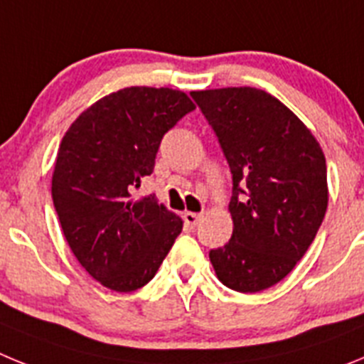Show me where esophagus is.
Returning a JSON list of instances; mask_svg holds the SVG:
<instances>
[{"label":"esophagus","mask_w":364,"mask_h":364,"mask_svg":"<svg viewBox=\"0 0 364 364\" xmlns=\"http://www.w3.org/2000/svg\"><path fill=\"white\" fill-rule=\"evenodd\" d=\"M184 222L188 224V226L195 228L200 222V215L198 213H191V211H186L184 213Z\"/></svg>","instance_id":"obj_1"}]
</instances>
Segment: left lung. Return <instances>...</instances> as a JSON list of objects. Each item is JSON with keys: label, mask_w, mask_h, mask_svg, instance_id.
I'll return each instance as SVG.
<instances>
[{"label": "left lung", "mask_w": 364, "mask_h": 364, "mask_svg": "<svg viewBox=\"0 0 364 364\" xmlns=\"http://www.w3.org/2000/svg\"><path fill=\"white\" fill-rule=\"evenodd\" d=\"M231 171L230 242L211 250L218 281L255 294L277 284L306 253L328 205L326 160L314 134L266 91H193Z\"/></svg>", "instance_id": "left-lung-1"}]
</instances>
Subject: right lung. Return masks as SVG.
<instances>
[{
    "label": "right lung",
    "instance_id": "1",
    "mask_svg": "<svg viewBox=\"0 0 364 364\" xmlns=\"http://www.w3.org/2000/svg\"><path fill=\"white\" fill-rule=\"evenodd\" d=\"M191 111L182 91L127 87L83 111L60 144L54 210L74 257L109 290L146 286L182 231L154 195H131L153 173L164 134Z\"/></svg>",
    "mask_w": 364,
    "mask_h": 364
}]
</instances>
